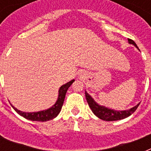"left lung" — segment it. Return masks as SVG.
Returning <instances> with one entry per match:
<instances>
[{"label":"left lung","instance_id":"1","mask_svg":"<svg viewBox=\"0 0 151 151\" xmlns=\"http://www.w3.org/2000/svg\"><path fill=\"white\" fill-rule=\"evenodd\" d=\"M129 44H132L135 45L137 48H139L136 45V44L131 39H128ZM85 97L87 99V102L88 103L89 107L92 110V112L96 117H98L100 119L103 121H106V122H112V121H118V120L124 119L126 117H129L130 115L132 114L136 110L137 107L139 105V103L135 106L134 107L129 109L127 110H115L110 109V108L105 107L103 106L99 105L98 103L92 99L89 94H88L87 92H85Z\"/></svg>","mask_w":151,"mask_h":151}]
</instances>
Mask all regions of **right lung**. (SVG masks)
<instances>
[{
  "mask_svg": "<svg viewBox=\"0 0 151 151\" xmlns=\"http://www.w3.org/2000/svg\"><path fill=\"white\" fill-rule=\"evenodd\" d=\"M74 80H72L69 81L65 85H62L61 87L59 88V96L58 99L55 102L54 105L52 106V107L48 109V110H42V111H38V112H33V113H28V112H23L21 110H19L15 107H14L12 104V106L16 112L22 117H25L26 119L30 120V121H36V122H47V121H50L53 119L57 115L59 114L61 108L63 104L64 99L66 96V93L68 90L69 87L70 86Z\"/></svg>",
  "mask_w": 151,
  "mask_h": 151,
  "instance_id": "add662e5",
  "label": "right lung"
}]
</instances>
